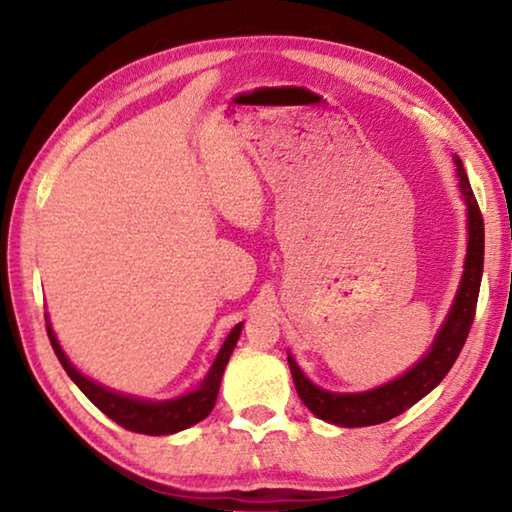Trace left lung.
<instances>
[{"label": "left lung", "instance_id": "left-lung-1", "mask_svg": "<svg viewBox=\"0 0 512 512\" xmlns=\"http://www.w3.org/2000/svg\"><path fill=\"white\" fill-rule=\"evenodd\" d=\"M454 164L458 187H461L463 203L467 207V255L456 298L447 311L443 325L438 329L436 339H433L431 348L422 354L418 363H413L404 375L361 393H332L316 386L300 370L296 359L289 352L287 359L298 397L316 418L336 424V427H370V424L393 420L395 415L411 409L415 402L429 395L445 379L456 357L461 354L474 320L476 300H479L485 235L479 203H476L470 180H467V173L458 155H454Z\"/></svg>", "mask_w": 512, "mask_h": 512}]
</instances>
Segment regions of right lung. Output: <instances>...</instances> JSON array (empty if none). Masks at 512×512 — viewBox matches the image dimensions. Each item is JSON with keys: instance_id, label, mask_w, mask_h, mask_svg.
Returning <instances> with one entry per match:
<instances>
[{"instance_id": "add662e5", "label": "right lung", "mask_w": 512, "mask_h": 512, "mask_svg": "<svg viewBox=\"0 0 512 512\" xmlns=\"http://www.w3.org/2000/svg\"><path fill=\"white\" fill-rule=\"evenodd\" d=\"M45 318L51 348H54L58 361L63 363L69 379L81 388L83 395L88 397L97 409L106 413L110 420H115L119 427L135 433H146V436H169V433H178L192 427L196 422L205 420L207 415L212 413L216 395H219L223 370L228 366L230 354L239 341L241 327H244V323H239L230 329V334L225 336L219 354H216L214 363L210 370H207V375L203 377L201 386H198L196 391L178 395L173 397V400H144V397L112 391V388L101 386L99 381L85 377L83 372L67 359V354L60 348V343L56 339L54 329H51L49 316Z\"/></svg>"}]
</instances>
